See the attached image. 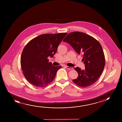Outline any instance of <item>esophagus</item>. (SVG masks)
I'll return each mask as SVG.
<instances>
[{"mask_svg": "<svg viewBox=\"0 0 122 122\" xmlns=\"http://www.w3.org/2000/svg\"><path fill=\"white\" fill-rule=\"evenodd\" d=\"M66 68L67 69H69V70H72V69H73V68H72V67H69V66H66Z\"/></svg>", "mask_w": 122, "mask_h": 122, "instance_id": "1", "label": "esophagus"}]
</instances>
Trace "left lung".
Wrapping results in <instances>:
<instances>
[{
	"label": "left lung",
	"instance_id": "left-lung-1",
	"mask_svg": "<svg viewBox=\"0 0 122 122\" xmlns=\"http://www.w3.org/2000/svg\"><path fill=\"white\" fill-rule=\"evenodd\" d=\"M63 42L70 44L78 54L83 56L85 69L74 68L78 77L73 80L75 84L87 87L95 83L104 69L105 58L102 46L98 41L84 33L71 32L65 38Z\"/></svg>",
	"mask_w": 122,
	"mask_h": 122
}]
</instances>
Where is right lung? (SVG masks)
<instances>
[{
  "label": "right lung",
  "instance_id": "right-lung-1",
  "mask_svg": "<svg viewBox=\"0 0 122 122\" xmlns=\"http://www.w3.org/2000/svg\"><path fill=\"white\" fill-rule=\"evenodd\" d=\"M67 33L43 34L28 42L22 51L20 63L26 80L34 86L46 87L54 80L57 71L62 67L48 62L54 56L58 46Z\"/></svg>",
  "mask_w": 122,
  "mask_h": 122
}]
</instances>
